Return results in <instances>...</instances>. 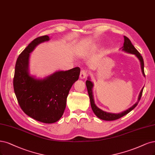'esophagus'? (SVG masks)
Masks as SVG:
<instances>
[{"mask_svg": "<svg viewBox=\"0 0 155 155\" xmlns=\"http://www.w3.org/2000/svg\"><path fill=\"white\" fill-rule=\"evenodd\" d=\"M87 76V71L85 70H81V72H80V78L81 79H84Z\"/></svg>", "mask_w": 155, "mask_h": 155, "instance_id": "34e87169", "label": "esophagus"}]
</instances>
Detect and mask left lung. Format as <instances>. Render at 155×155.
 Instances as JSON below:
<instances>
[{
    "label": "left lung",
    "mask_w": 155,
    "mask_h": 155,
    "mask_svg": "<svg viewBox=\"0 0 155 155\" xmlns=\"http://www.w3.org/2000/svg\"><path fill=\"white\" fill-rule=\"evenodd\" d=\"M124 45L123 47H122V51H123L127 53H130V54H135L138 60H139L140 62V65H141V69H142V72L143 74V76H145V74H144V63H143V58L141 56V54L139 53L135 48V47L133 45V44H131V42L130 41V40L127 38V37L124 36ZM86 85H87V90H88V93L89 95V97H90V104H91V107L92 109L94 111V113L95 114V115L97 116L98 118H99L100 119H102L104 120H117L120 117L124 116L125 115L127 114L128 113L134 109L137 105L138 104V102L142 97V92H143V87L141 91L139 94V95H138V101H137V103H135L134 104H133L131 107H130V108H128L127 110H126V111H124L121 112V113L119 114H113V113H110V112H106L105 111H103L101 109H100L99 108H98L97 106L95 105V102H94V95H93V92H92V88L94 87V84L93 83L90 81V78H88V80H87L86 81Z\"/></svg>",
    "instance_id": "obj_1"
}]
</instances>
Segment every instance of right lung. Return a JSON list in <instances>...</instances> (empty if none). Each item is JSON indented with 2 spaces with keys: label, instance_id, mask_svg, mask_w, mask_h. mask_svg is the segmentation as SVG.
<instances>
[{
  "label": "right lung",
  "instance_id": "1",
  "mask_svg": "<svg viewBox=\"0 0 155 155\" xmlns=\"http://www.w3.org/2000/svg\"><path fill=\"white\" fill-rule=\"evenodd\" d=\"M49 40L47 35L38 37L21 52L13 78L14 91L20 108L31 118L47 124L54 123L62 117L69 90L80 74V68L75 67L56 71L44 79L31 75L30 53L37 45Z\"/></svg>",
  "mask_w": 155,
  "mask_h": 155
}]
</instances>
